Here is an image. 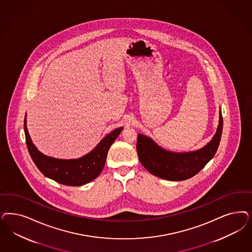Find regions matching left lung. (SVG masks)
<instances>
[{
	"label": "left lung",
	"mask_w": 252,
	"mask_h": 252,
	"mask_svg": "<svg viewBox=\"0 0 252 252\" xmlns=\"http://www.w3.org/2000/svg\"><path fill=\"white\" fill-rule=\"evenodd\" d=\"M219 125L214 136L206 146L191 152L175 153L163 149L150 137L139 133L136 149L139 160L155 176L169 181H183L195 176L211 160L219 146L222 131L220 109Z\"/></svg>",
	"instance_id": "left-lung-1"
}]
</instances>
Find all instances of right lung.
Masks as SVG:
<instances>
[{
    "label": "right lung",
    "instance_id": "right-lung-1",
    "mask_svg": "<svg viewBox=\"0 0 252 252\" xmlns=\"http://www.w3.org/2000/svg\"><path fill=\"white\" fill-rule=\"evenodd\" d=\"M122 129L121 127L111 131L100 141L94 149L80 158L60 159L45 156L37 149L29 134L26 117L24 120L26 143L33 162L44 176L61 185L71 187H81L98 177L105 166L109 147Z\"/></svg>",
    "mask_w": 252,
    "mask_h": 252
}]
</instances>
